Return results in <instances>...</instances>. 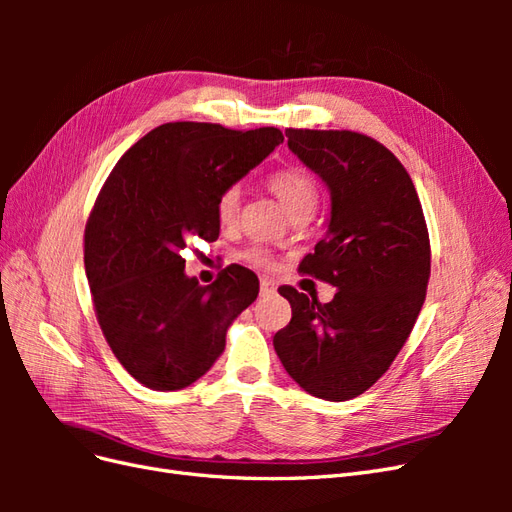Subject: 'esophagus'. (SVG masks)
Returning <instances> with one entry per match:
<instances>
[{"label": "esophagus", "instance_id": "obj_1", "mask_svg": "<svg viewBox=\"0 0 512 512\" xmlns=\"http://www.w3.org/2000/svg\"><path fill=\"white\" fill-rule=\"evenodd\" d=\"M275 290H277L275 282L267 280V277H262V280H260V297H273Z\"/></svg>", "mask_w": 512, "mask_h": 512}]
</instances>
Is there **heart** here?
<instances>
[{
    "label": "heart",
    "instance_id": "obj_1",
    "mask_svg": "<svg viewBox=\"0 0 512 512\" xmlns=\"http://www.w3.org/2000/svg\"><path fill=\"white\" fill-rule=\"evenodd\" d=\"M267 188L271 194L277 196V200L284 205V209L290 213V218L294 215H309L320 198V188L316 179L307 173V170L299 166H286L275 170L267 177ZM239 209H241V190L237 185H230L220 196L218 203H215V215H218V222L222 226H232L239 218ZM245 260L252 262L256 267H267L269 265V254L258 250H247Z\"/></svg>",
    "mask_w": 512,
    "mask_h": 512
}]
</instances>
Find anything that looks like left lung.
<instances>
[{
    "mask_svg": "<svg viewBox=\"0 0 512 512\" xmlns=\"http://www.w3.org/2000/svg\"><path fill=\"white\" fill-rule=\"evenodd\" d=\"M286 136L331 192L327 232L299 271L337 292L320 303L282 286L292 318L273 346L303 391L346 401L391 367L421 314L431 269L425 215L406 168L374 138L292 128Z\"/></svg>",
    "mask_w": 512,
    "mask_h": 512,
    "instance_id": "8db88e82",
    "label": "left lung"
}]
</instances>
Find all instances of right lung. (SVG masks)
I'll return each instance as SVG.
<instances>
[{
	"label": "right lung",
	"instance_id": "right-lung-1",
	"mask_svg": "<svg viewBox=\"0 0 512 512\" xmlns=\"http://www.w3.org/2000/svg\"><path fill=\"white\" fill-rule=\"evenodd\" d=\"M280 143L277 128L164 123L108 175L85 226V271L108 346L147 389L179 391L205 376L232 320L256 301L250 269L230 265L200 286L181 252L220 237L218 196Z\"/></svg>",
	"mask_w": 512,
	"mask_h": 512
}]
</instances>
